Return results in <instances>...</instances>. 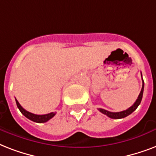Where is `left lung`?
Masks as SVG:
<instances>
[{
	"instance_id": "left-lung-1",
	"label": "left lung",
	"mask_w": 156,
	"mask_h": 156,
	"mask_svg": "<svg viewBox=\"0 0 156 156\" xmlns=\"http://www.w3.org/2000/svg\"><path fill=\"white\" fill-rule=\"evenodd\" d=\"M142 74V73H141ZM142 78H143V76H142ZM143 90H144V82H143V87H142V90L140 91V94L138 95V99L136 100L135 103L130 107V108H129L128 109H126V110H124L122 112H109L107 111L105 109L103 108H98L100 110V112H102L104 113V115H106L110 118L112 119H121V118H124V117H126V116H129V114H131L133 112V111H135L136 108H138V105L140 104L141 101H142V99H143Z\"/></svg>"
}]
</instances>
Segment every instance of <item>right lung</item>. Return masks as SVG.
<instances>
[{"mask_svg": "<svg viewBox=\"0 0 156 156\" xmlns=\"http://www.w3.org/2000/svg\"><path fill=\"white\" fill-rule=\"evenodd\" d=\"M16 100V104H17V106H18V109L20 110V112L24 115V116L28 118L30 121H34V122H37V123H44V122H47L48 121H49L50 119L52 118L55 115H56V112H50L48 114H44V115H36V114L31 113L30 112L27 111L25 109L23 108V107L21 106L20 104L18 103V101L17 100Z\"/></svg>", "mask_w": 156, "mask_h": 156, "instance_id": "obj_1", "label": "right lung"}]
</instances>
